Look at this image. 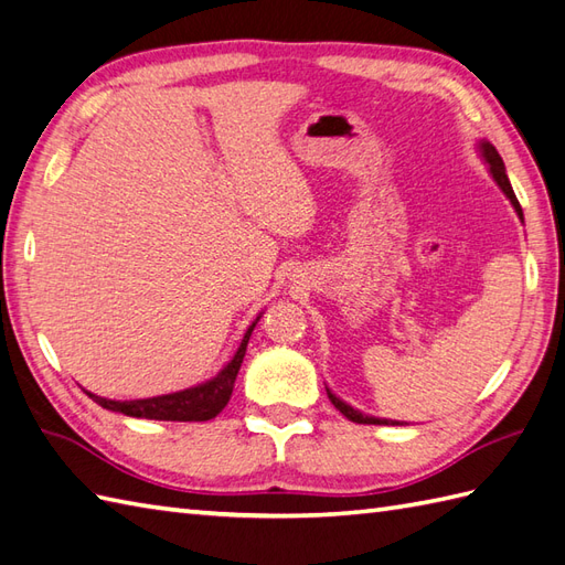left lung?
I'll list each match as a JSON object with an SVG mask.
<instances>
[{
  "instance_id": "obj_1",
  "label": "left lung",
  "mask_w": 565,
  "mask_h": 565,
  "mask_svg": "<svg viewBox=\"0 0 565 565\" xmlns=\"http://www.w3.org/2000/svg\"><path fill=\"white\" fill-rule=\"evenodd\" d=\"M479 156H481V160H484L487 164H489V174L493 177V182L499 184V189L503 191V194L508 196V201L513 203V209H515V213H518V217L520 220H525L522 217V209H520V203H518V199H515V191H513V186H511V182H508V174H505V164H503V160H501V156H499V150L493 148L489 141H479ZM326 393H328V397H330V403L335 405V409H340L342 415H345L350 422H356V424H391V426H395V424H401V422H395V419H381V417H371V415H364V412H360V409H354L352 405H348L345 401H340V397L330 391L328 386H326Z\"/></svg>"
}]
</instances>
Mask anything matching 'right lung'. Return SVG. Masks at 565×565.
I'll return each mask as SVG.
<instances>
[{
	"mask_svg": "<svg viewBox=\"0 0 565 565\" xmlns=\"http://www.w3.org/2000/svg\"><path fill=\"white\" fill-rule=\"evenodd\" d=\"M260 313L256 316V321L246 328V333L239 342L235 356H232V360L223 369H220L213 379L199 383V386H191V388L168 393V395H158V397H143V401H109V397L93 395L88 391L86 393L100 407L121 412V415H127V417L162 419V422H209V419L217 417L220 412H223V407L230 403L232 388H235V379H237L239 366L244 362L246 345H249V338L260 319Z\"/></svg>",
	"mask_w": 565,
	"mask_h": 565,
	"instance_id": "add662e5",
	"label": "right lung"
}]
</instances>
